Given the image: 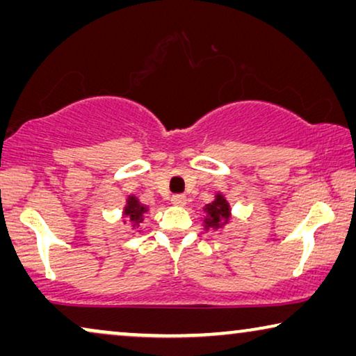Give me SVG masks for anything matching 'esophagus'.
I'll use <instances>...</instances> for the list:
<instances>
[{"instance_id":"1","label":"esophagus","mask_w":356,"mask_h":356,"mask_svg":"<svg viewBox=\"0 0 356 356\" xmlns=\"http://www.w3.org/2000/svg\"><path fill=\"white\" fill-rule=\"evenodd\" d=\"M172 204L177 207H183L186 204V196L184 194H175V196H172Z\"/></svg>"}]
</instances>
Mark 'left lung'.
Masks as SVG:
<instances>
[{
    "mask_svg": "<svg viewBox=\"0 0 356 356\" xmlns=\"http://www.w3.org/2000/svg\"><path fill=\"white\" fill-rule=\"evenodd\" d=\"M204 211L207 212V218L204 220L206 230H217L230 220V206L222 194H217L216 199L211 204H207Z\"/></svg>",
    "mask_w": 356,
    "mask_h": 356,
    "instance_id": "left-lung-1",
    "label": "left lung"
}]
</instances>
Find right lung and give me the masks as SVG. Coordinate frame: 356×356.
<instances>
[{"instance_id":"right-lung-1","label":"right lung","mask_w":356,"mask_h":356,"mask_svg":"<svg viewBox=\"0 0 356 356\" xmlns=\"http://www.w3.org/2000/svg\"><path fill=\"white\" fill-rule=\"evenodd\" d=\"M147 212V207L143 206L139 202V199L136 196H129L128 201H126L124 207V216L133 222V227H139V223L144 220V213Z\"/></svg>"}]
</instances>
